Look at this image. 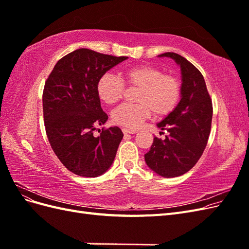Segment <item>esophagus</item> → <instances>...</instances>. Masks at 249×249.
<instances>
[{
    "label": "esophagus",
    "instance_id": "34e87169",
    "mask_svg": "<svg viewBox=\"0 0 249 249\" xmlns=\"http://www.w3.org/2000/svg\"><path fill=\"white\" fill-rule=\"evenodd\" d=\"M123 132H124V134H135V133H137L136 130L126 129V127H123Z\"/></svg>",
    "mask_w": 249,
    "mask_h": 249
}]
</instances>
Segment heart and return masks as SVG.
<instances>
[{"instance_id": "heart-1", "label": "heart", "mask_w": 249, "mask_h": 249, "mask_svg": "<svg viewBox=\"0 0 249 249\" xmlns=\"http://www.w3.org/2000/svg\"><path fill=\"white\" fill-rule=\"evenodd\" d=\"M124 84L139 88V104H123L112 113V120L129 129H137L154 111L157 115H168L180 99L179 81L153 65H139L126 69L122 79L105 73L97 83V94L107 105L118 103L124 93Z\"/></svg>"}]
</instances>
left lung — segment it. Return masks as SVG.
<instances>
[{"label":"left lung","mask_w":249,"mask_h":249,"mask_svg":"<svg viewBox=\"0 0 249 249\" xmlns=\"http://www.w3.org/2000/svg\"><path fill=\"white\" fill-rule=\"evenodd\" d=\"M180 66V101L157 126L166 130L165 139L155 137L144 155L147 166L164 178H176L189 171L205 150L212 124L213 106L201 72L176 53H164Z\"/></svg>","instance_id":"8db88e82"}]
</instances>
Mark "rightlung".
Returning <instances> with one entry per match:
<instances>
[{
	"label": "right lung",
	"mask_w": 249,
	"mask_h": 249,
	"mask_svg": "<svg viewBox=\"0 0 249 249\" xmlns=\"http://www.w3.org/2000/svg\"><path fill=\"white\" fill-rule=\"evenodd\" d=\"M127 57L79 49L56 63L44 84L43 119L50 144L64 166L80 177L95 178L112 165L124 134L118 126L103 129L107 122L101 107L97 83Z\"/></svg>",
	"instance_id": "1"
}]
</instances>
